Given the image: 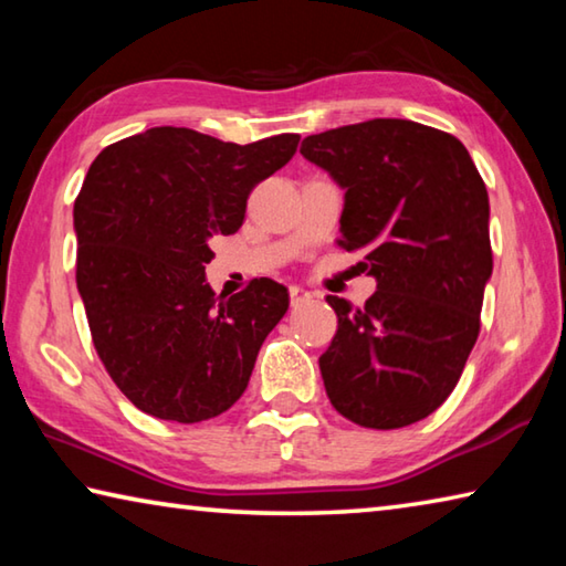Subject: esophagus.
<instances>
[{"instance_id": "1", "label": "esophagus", "mask_w": 566, "mask_h": 566, "mask_svg": "<svg viewBox=\"0 0 566 566\" xmlns=\"http://www.w3.org/2000/svg\"><path fill=\"white\" fill-rule=\"evenodd\" d=\"M290 300H292V306H302L306 302H312V292L302 290V286H290Z\"/></svg>"}]
</instances>
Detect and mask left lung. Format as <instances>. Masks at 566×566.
I'll use <instances>...</instances> for the list:
<instances>
[{"instance_id": "1", "label": "left lung", "mask_w": 566, "mask_h": 566, "mask_svg": "<svg viewBox=\"0 0 566 566\" xmlns=\"http://www.w3.org/2000/svg\"><path fill=\"white\" fill-rule=\"evenodd\" d=\"M304 159L344 189L339 247L364 252L377 292L327 296L337 334L319 357L327 397L369 429L424 419L452 395L492 276L490 197L457 137L409 119L312 134Z\"/></svg>"}]
</instances>
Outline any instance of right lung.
<instances>
[{"mask_svg":"<svg viewBox=\"0 0 566 566\" xmlns=\"http://www.w3.org/2000/svg\"><path fill=\"white\" fill-rule=\"evenodd\" d=\"M296 145L300 134L234 145L151 127L92 161L74 202L76 290L94 349L137 409L195 424L244 395L290 294L262 276L217 296L209 239L242 227L249 191Z\"/></svg>","mask_w":566,"mask_h":566,"instance_id":"add662e5","label":"right lung"}]
</instances>
